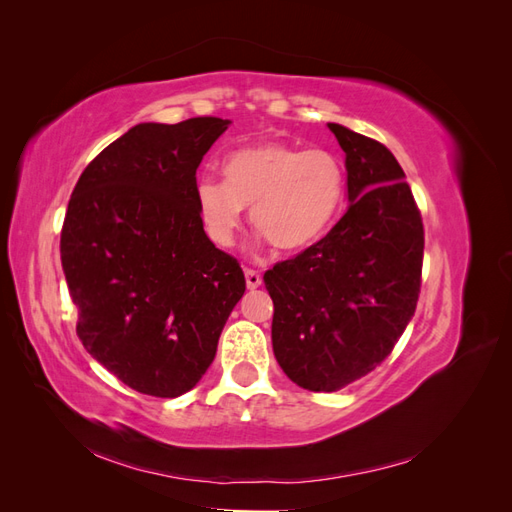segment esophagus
Wrapping results in <instances>:
<instances>
[{"instance_id": "obj_1", "label": "esophagus", "mask_w": 512, "mask_h": 512, "mask_svg": "<svg viewBox=\"0 0 512 512\" xmlns=\"http://www.w3.org/2000/svg\"><path fill=\"white\" fill-rule=\"evenodd\" d=\"M245 284H247V288H250V290H256L262 284L260 273L254 271V269H245Z\"/></svg>"}]
</instances>
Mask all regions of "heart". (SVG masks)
<instances>
[{
    "label": "heart",
    "instance_id": "1",
    "mask_svg": "<svg viewBox=\"0 0 512 512\" xmlns=\"http://www.w3.org/2000/svg\"><path fill=\"white\" fill-rule=\"evenodd\" d=\"M346 168L327 149L262 143L230 153L224 181L196 183V205L207 237L220 247L237 241L245 207L252 224L277 250L297 252L316 243L342 207Z\"/></svg>",
    "mask_w": 512,
    "mask_h": 512
}]
</instances>
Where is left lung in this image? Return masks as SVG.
Wrapping results in <instances>:
<instances>
[{
  "mask_svg": "<svg viewBox=\"0 0 512 512\" xmlns=\"http://www.w3.org/2000/svg\"><path fill=\"white\" fill-rule=\"evenodd\" d=\"M329 130L346 153L348 209L327 237L265 273L275 359L316 393L344 389L391 354L414 316L425 247L393 153L339 123Z\"/></svg>",
  "mask_w": 512,
  "mask_h": 512,
  "instance_id": "8db88e82",
  "label": "left lung"
}]
</instances>
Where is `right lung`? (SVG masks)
Wrapping results in <instances>:
<instances>
[{
  "label": "right lung",
  "mask_w": 512,
  "mask_h": 512,
  "mask_svg": "<svg viewBox=\"0 0 512 512\" xmlns=\"http://www.w3.org/2000/svg\"><path fill=\"white\" fill-rule=\"evenodd\" d=\"M228 126L138 123L89 162L68 203L61 267L76 333L138 393L194 389L245 292L239 262L211 243L196 205V170Z\"/></svg>",
  "instance_id": "add662e5"
}]
</instances>
